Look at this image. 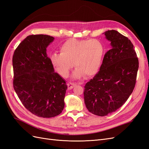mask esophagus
<instances>
[{"mask_svg": "<svg viewBox=\"0 0 149 149\" xmlns=\"http://www.w3.org/2000/svg\"><path fill=\"white\" fill-rule=\"evenodd\" d=\"M75 84L74 83H68L67 84V86H68V89H73L74 86H75Z\"/></svg>", "mask_w": 149, "mask_h": 149, "instance_id": "1", "label": "esophagus"}]
</instances>
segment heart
Returning a JSON list of instances; mask_svg holds the SVG:
<instances>
[{
  "label": "heart",
  "instance_id": "heart-1",
  "mask_svg": "<svg viewBox=\"0 0 149 149\" xmlns=\"http://www.w3.org/2000/svg\"><path fill=\"white\" fill-rule=\"evenodd\" d=\"M60 53L50 56L51 63L57 73L68 77L74 66L76 78L95 75L102 65L104 46L97 39H69L60 46Z\"/></svg>",
  "mask_w": 149,
  "mask_h": 149
}]
</instances>
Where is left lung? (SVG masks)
<instances>
[{
	"label": "left lung",
	"instance_id": "left-lung-1",
	"mask_svg": "<svg viewBox=\"0 0 149 149\" xmlns=\"http://www.w3.org/2000/svg\"><path fill=\"white\" fill-rule=\"evenodd\" d=\"M104 35L111 48L84 90L86 107L99 116L115 112L127 100L135 88L139 68L136 52L127 37L114 30H107Z\"/></svg>",
	"mask_w": 149,
	"mask_h": 149
}]
</instances>
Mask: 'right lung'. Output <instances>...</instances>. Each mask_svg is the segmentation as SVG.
<instances>
[{
	"label": "right lung",
	"mask_w": 149,
	"mask_h": 149,
	"mask_svg": "<svg viewBox=\"0 0 149 149\" xmlns=\"http://www.w3.org/2000/svg\"><path fill=\"white\" fill-rule=\"evenodd\" d=\"M54 38L31 35L15 49L12 58L13 86L22 104L31 113L49 118L59 115L65 107L67 86L54 72L47 48Z\"/></svg>",
	"instance_id": "right-lung-1"
}]
</instances>
